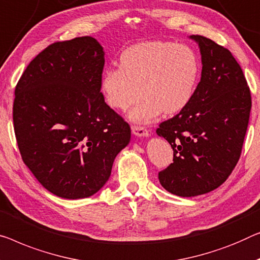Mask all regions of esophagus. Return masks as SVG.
<instances>
[{"instance_id":"34e87169","label":"esophagus","mask_w":260,"mask_h":260,"mask_svg":"<svg viewBox=\"0 0 260 260\" xmlns=\"http://www.w3.org/2000/svg\"><path fill=\"white\" fill-rule=\"evenodd\" d=\"M132 132H133L134 135L140 138H147L149 137L150 132L146 128V127H141V126H132Z\"/></svg>"}]
</instances>
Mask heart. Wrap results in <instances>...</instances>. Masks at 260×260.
Returning a JSON list of instances; mask_svg holds the SVG:
<instances>
[{
  "instance_id": "heart-1",
  "label": "heart",
  "mask_w": 260,
  "mask_h": 260,
  "mask_svg": "<svg viewBox=\"0 0 260 260\" xmlns=\"http://www.w3.org/2000/svg\"><path fill=\"white\" fill-rule=\"evenodd\" d=\"M201 77L196 52L188 45L146 42L127 48L119 57V69H107L100 91L107 106L126 112L138 123H149L164 113H180L192 102Z\"/></svg>"
}]
</instances>
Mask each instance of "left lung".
Wrapping results in <instances>:
<instances>
[{
  "mask_svg": "<svg viewBox=\"0 0 260 260\" xmlns=\"http://www.w3.org/2000/svg\"><path fill=\"white\" fill-rule=\"evenodd\" d=\"M189 38L202 60L195 96L156 129L174 150V162L158 180L181 197L203 195L226 181L241 156L251 111L250 88L229 50L199 35Z\"/></svg>",
  "mask_w": 260,
  "mask_h": 260,
  "instance_id": "left-lung-1",
  "label": "left lung"
}]
</instances>
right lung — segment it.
I'll return each instance as SVG.
<instances>
[{
  "label": "right lung",
  "instance_id": "right-lung-1",
  "mask_svg": "<svg viewBox=\"0 0 260 260\" xmlns=\"http://www.w3.org/2000/svg\"><path fill=\"white\" fill-rule=\"evenodd\" d=\"M104 48L85 36L49 45L15 88L14 129L26 167L61 199H85L111 176L131 127L100 92Z\"/></svg>",
  "mask_w": 260,
  "mask_h": 260
}]
</instances>
